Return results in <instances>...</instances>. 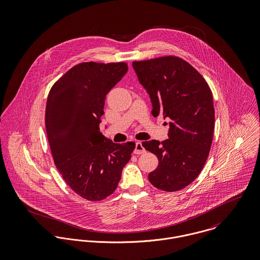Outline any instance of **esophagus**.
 I'll return each instance as SVG.
<instances>
[{"label":"esophagus","instance_id":"34e87169","mask_svg":"<svg viewBox=\"0 0 260 260\" xmlns=\"http://www.w3.org/2000/svg\"><path fill=\"white\" fill-rule=\"evenodd\" d=\"M145 151H146V150L144 148L142 142H140V141L136 142L135 150H134V153H135V154H142V153H145Z\"/></svg>","mask_w":260,"mask_h":260}]
</instances>
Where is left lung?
<instances>
[{
	"label": "left lung",
	"instance_id": "obj_1",
	"mask_svg": "<svg viewBox=\"0 0 260 260\" xmlns=\"http://www.w3.org/2000/svg\"><path fill=\"white\" fill-rule=\"evenodd\" d=\"M139 83L148 93L152 115L168 119V139L143 142L154 153L158 167L149 181L158 189L177 191L192 183L201 172L211 148L214 106L204 78L184 60L167 56L133 62Z\"/></svg>",
	"mask_w": 260,
	"mask_h": 260
}]
</instances>
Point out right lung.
Segmentation results:
<instances>
[{
    "instance_id": "1",
    "label": "right lung",
    "mask_w": 260,
    "mask_h": 260,
    "mask_svg": "<svg viewBox=\"0 0 260 260\" xmlns=\"http://www.w3.org/2000/svg\"><path fill=\"white\" fill-rule=\"evenodd\" d=\"M126 63H81L51 88L46 130L55 165L66 183L90 201L112 194L134 142L113 143L99 125L108 92L127 73Z\"/></svg>"
}]
</instances>
